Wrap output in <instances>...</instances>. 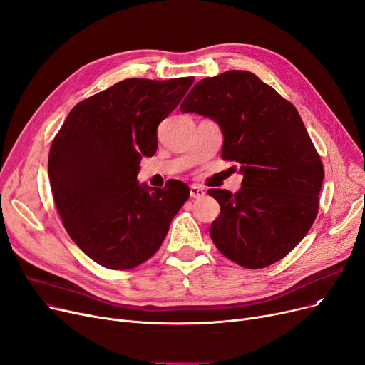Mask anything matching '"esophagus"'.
<instances>
[{"mask_svg": "<svg viewBox=\"0 0 365 365\" xmlns=\"http://www.w3.org/2000/svg\"><path fill=\"white\" fill-rule=\"evenodd\" d=\"M189 191H191V198H202L205 195V191L198 185H192Z\"/></svg>", "mask_w": 365, "mask_h": 365, "instance_id": "34e87169", "label": "esophagus"}]
</instances>
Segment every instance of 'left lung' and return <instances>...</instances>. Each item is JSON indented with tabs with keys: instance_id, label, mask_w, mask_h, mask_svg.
Returning a JSON list of instances; mask_svg holds the SVG:
<instances>
[{
	"instance_id": "left-lung-1",
	"label": "left lung",
	"mask_w": 365,
	"mask_h": 365,
	"mask_svg": "<svg viewBox=\"0 0 365 365\" xmlns=\"http://www.w3.org/2000/svg\"><path fill=\"white\" fill-rule=\"evenodd\" d=\"M180 110L220 126L222 158L243 174L239 192L209 189L220 205L210 227L215 246L245 268L287 257L313 225L324 180L297 108L253 73L230 70L200 81Z\"/></svg>"
}]
</instances>
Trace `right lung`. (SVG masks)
<instances>
[{
	"label": "right lung",
	"mask_w": 365,
	"mask_h": 365,
	"mask_svg": "<svg viewBox=\"0 0 365 365\" xmlns=\"http://www.w3.org/2000/svg\"><path fill=\"white\" fill-rule=\"evenodd\" d=\"M194 77L126 78L73 107L49 152L58 213L71 240L97 264L130 270L160 249L189 187L138 185L143 156L158 149V125Z\"/></svg>",
	"instance_id": "1"
}]
</instances>
